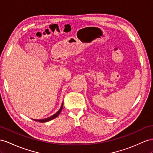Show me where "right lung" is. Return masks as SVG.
I'll return each mask as SVG.
<instances>
[{
    "label": "right lung",
    "instance_id": "1",
    "mask_svg": "<svg viewBox=\"0 0 153 153\" xmlns=\"http://www.w3.org/2000/svg\"><path fill=\"white\" fill-rule=\"evenodd\" d=\"M62 107H63V102H62V105H61V107L60 108L59 110L56 113H55V114L52 116H51L48 117H46V118H45V119H42V120H36V119H33V120L34 121H39V122H41V123H45V122H47V121H49L50 120H52L54 118H56V117H57L59 116V114H60L61 111H62Z\"/></svg>",
    "mask_w": 153,
    "mask_h": 153
}]
</instances>
